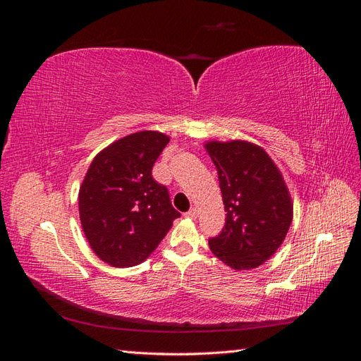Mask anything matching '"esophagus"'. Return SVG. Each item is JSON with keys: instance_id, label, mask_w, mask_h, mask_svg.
<instances>
[{"instance_id": "esophagus-1", "label": "esophagus", "mask_w": 361, "mask_h": 361, "mask_svg": "<svg viewBox=\"0 0 361 361\" xmlns=\"http://www.w3.org/2000/svg\"><path fill=\"white\" fill-rule=\"evenodd\" d=\"M183 215L187 218H191V220H195V218H197V209H195V207H191V209L188 212H185Z\"/></svg>"}]
</instances>
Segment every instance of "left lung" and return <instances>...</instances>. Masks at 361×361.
Instances as JSON below:
<instances>
[{
  "label": "left lung",
  "mask_w": 361,
  "mask_h": 361,
  "mask_svg": "<svg viewBox=\"0 0 361 361\" xmlns=\"http://www.w3.org/2000/svg\"><path fill=\"white\" fill-rule=\"evenodd\" d=\"M226 224L209 248L233 269H251L267 262L285 241L293 204L281 173L267 152L248 141H209Z\"/></svg>",
  "instance_id": "1"
}]
</instances>
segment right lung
I'll list each match as a JSON object with an SVG mask.
<instances>
[{
    "label": "right lung",
    "instance_id": "obj_1",
    "mask_svg": "<svg viewBox=\"0 0 361 361\" xmlns=\"http://www.w3.org/2000/svg\"><path fill=\"white\" fill-rule=\"evenodd\" d=\"M170 138L141 130L114 141L92 161L80 188V220L92 250L105 264H141L180 216L152 167Z\"/></svg>",
    "mask_w": 361,
    "mask_h": 361
}]
</instances>
